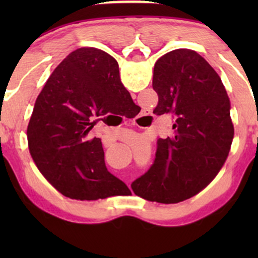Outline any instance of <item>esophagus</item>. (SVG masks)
Listing matches in <instances>:
<instances>
[{
  "mask_svg": "<svg viewBox=\"0 0 258 258\" xmlns=\"http://www.w3.org/2000/svg\"><path fill=\"white\" fill-rule=\"evenodd\" d=\"M148 115H139V116L136 117L133 120V126H137L139 128H146V120H147Z\"/></svg>",
  "mask_w": 258,
  "mask_h": 258,
  "instance_id": "esophagus-1",
  "label": "esophagus"
}]
</instances>
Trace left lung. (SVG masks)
Here are the masks:
<instances>
[{"instance_id": "1", "label": "left lung", "mask_w": 258, "mask_h": 258, "mask_svg": "<svg viewBox=\"0 0 258 258\" xmlns=\"http://www.w3.org/2000/svg\"><path fill=\"white\" fill-rule=\"evenodd\" d=\"M153 88V112L172 114L174 133L159 138L153 165L131 186L143 199L176 204L203 190L223 166L234 135L230 102L218 74L191 49L158 59Z\"/></svg>"}]
</instances>
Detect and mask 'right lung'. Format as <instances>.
<instances>
[{
    "label": "right lung",
    "mask_w": 258,
    "mask_h": 258,
    "mask_svg": "<svg viewBox=\"0 0 258 258\" xmlns=\"http://www.w3.org/2000/svg\"><path fill=\"white\" fill-rule=\"evenodd\" d=\"M132 103L119 64L102 49L79 48L55 68L35 103L28 143L38 170L58 191L76 200L130 193L108 171L102 141L91 130L105 115L126 114Z\"/></svg>",
    "instance_id": "right-lung-1"
}]
</instances>
